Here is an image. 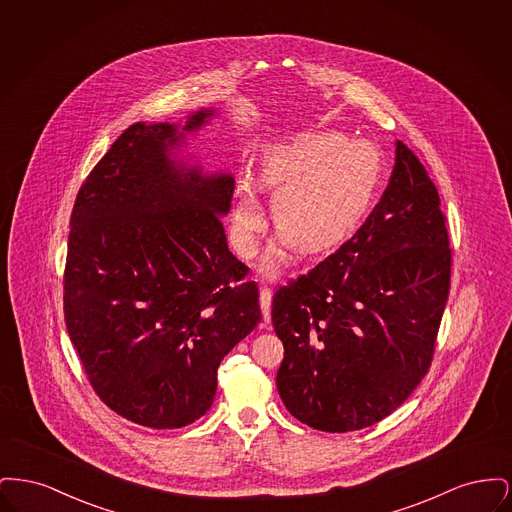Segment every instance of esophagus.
<instances>
[{
    "mask_svg": "<svg viewBox=\"0 0 512 512\" xmlns=\"http://www.w3.org/2000/svg\"><path fill=\"white\" fill-rule=\"evenodd\" d=\"M270 301H272V292L268 288H261L259 290V303H261V311H263V326L267 328L270 322Z\"/></svg>",
    "mask_w": 512,
    "mask_h": 512,
    "instance_id": "obj_1",
    "label": "esophagus"
}]
</instances>
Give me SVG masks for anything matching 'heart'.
<instances>
[{"label":"heart","mask_w":512,"mask_h":512,"mask_svg":"<svg viewBox=\"0 0 512 512\" xmlns=\"http://www.w3.org/2000/svg\"><path fill=\"white\" fill-rule=\"evenodd\" d=\"M384 159L368 140L341 132H309L268 151L263 182L274 192L272 220L278 234L301 253L326 251L343 242L366 217L380 188ZM265 215L249 186L234 209L236 244L244 255L257 249ZM280 257L270 251L263 272L276 276Z\"/></svg>","instance_id":"b5f03b06"}]
</instances>
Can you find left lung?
<instances>
[{"instance_id":"8db88e82","label":"left lung","mask_w":512,"mask_h":512,"mask_svg":"<svg viewBox=\"0 0 512 512\" xmlns=\"http://www.w3.org/2000/svg\"><path fill=\"white\" fill-rule=\"evenodd\" d=\"M436 184L403 142L365 224L282 286L272 324L286 409L320 432H353L393 413L428 374L451 284Z\"/></svg>"}]
</instances>
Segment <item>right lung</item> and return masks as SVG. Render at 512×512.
I'll return each instance as SVG.
<instances>
[{
    "mask_svg": "<svg viewBox=\"0 0 512 512\" xmlns=\"http://www.w3.org/2000/svg\"><path fill=\"white\" fill-rule=\"evenodd\" d=\"M213 111H197L184 132ZM178 126H128L80 186L63 276L67 330L99 399L140 426L207 413L224 355L259 324V290L226 244L234 178L171 159Z\"/></svg>",
    "mask_w": 512,
    "mask_h": 512,
    "instance_id": "1",
    "label": "right lung"
}]
</instances>
